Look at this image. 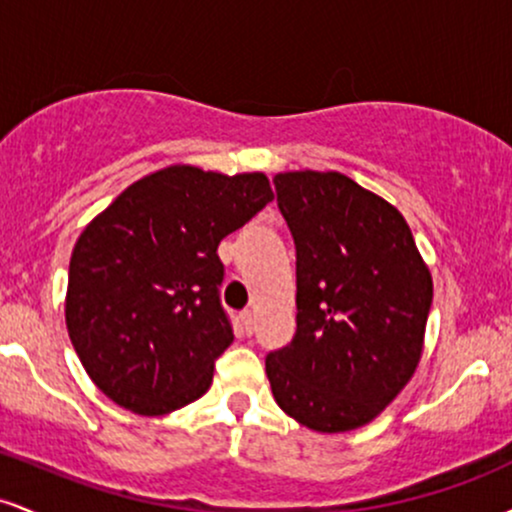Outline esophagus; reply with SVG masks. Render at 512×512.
Listing matches in <instances>:
<instances>
[{"mask_svg":"<svg viewBox=\"0 0 512 512\" xmlns=\"http://www.w3.org/2000/svg\"><path fill=\"white\" fill-rule=\"evenodd\" d=\"M240 322H243L245 334L255 332V313H252V310H243V313H240Z\"/></svg>","mask_w":512,"mask_h":512,"instance_id":"1","label":"esophagus"}]
</instances>
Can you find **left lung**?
<instances>
[{"label":"left lung","instance_id":"8db88e82","mask_svg":"<svg viewBox=\"0 0 512 512\" xmlns=\"http://www.w3.org/2000/svg\"><path fill=\"white\" fill-rule=\"evenodd\" d=\"M276 204L296 245V334L267 378L291 419L320 433L366 426L421 358L431 272L407 221L342 173H279Z\"/></svg>","mask_w":512,"mask_h":512}]
</instances>
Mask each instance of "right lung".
Instances as JSON below:
<instances>
[{
  "instance_id": "add662e5",
  "label": "right lung",
  "mask_w": 512,
  "mask_h": 512,
  "mask_svg": "<svg viewBox=\"0 0 512 512\" xmlns=\"http://www.w3.org/2000/svg\"><path fill=\"white\" fill-rule=\"evenodd\" d=\"M267 175L170 166L129 185L76 240L67 330L103 395L158 416L209 390L233 342L219 243L272 202Z\"/></svg>"
}]
</instances>
